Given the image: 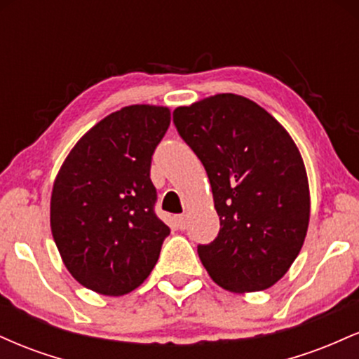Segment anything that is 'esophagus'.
Listing matches in <instances>:
<instances>
[{"instance_id": "esophagus-1", "label": "esophagus", "mask_w": 359, "mask_h": 359, "mask_svg": "<svg viewBox=\"0 0 359 359\" xmlns=\"http://www.w3.org/2000/svg\"><path fill=\"white\" fill-rule=\"evenodd\" d=\"M175 221H177V226H179V229H185V228H187V216H184V214H180V216H177Z\"/></svg>"}]
</instances>
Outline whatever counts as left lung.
<instances>
[{
  "label": "left lung",
  "mask_w": 359,
  "mask_h": 359,
  "mask_svg": "<svg viewBox=\"0 0 359 359\" xmlns=\"http://www.w3.org/2000/svg\"><path fill=\"white\" fill-rule=\"evenodd\" d=\"M174 123L208 172L221 221L216 240L197 246L208 273L234 294L275 285L300 253L311 217L295 142L269 111L231 93L179 106Z\"/></svg>",
  "instance_id": "1"
}]
</instances>
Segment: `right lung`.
Segmentation results:
<instances>
[{"label":"right lung","mask_w":359,"mask_h":359,"mask_svg":"<svg viewBox=\"0 0 359 359\" xmlns=\"http://www.w3.org/2000/svg\"><path fill=\"white\" fill-rule=\"evenodd\" d=\"M170 125L165 106L133 104L96 123L62 163L52 236L81 285L119 297L142 285L170 234L156 217L151 155Z\"/></svg>","instance_id":"right-lung-1"}]
</instances>
